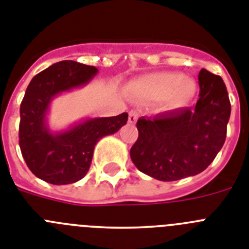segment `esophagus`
Listing matches in <instances>:
<instances>
[{"label": "esophagus", "instance_id": "esophagus-1", "mask_svg": "<svg viewBox=\"0 0 249 249\" xmlns=\"http://www.w3.org/2000/svg\"><path fill=\"white\" fill-rule=\"evenodd\" d=\"M137 120H138V112L131 110V111L129 112V123H130V124H135Z\"/></svg>", "mask_w": 249, "mask_h": 249}]
</instances>
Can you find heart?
Masks as SVG:
<instances>
[{
    "instance_id": "1",
    "label": "heart",
    "mask_w": 249,
    "mask_h": 249,
    "mask_svg": "<svg viewBox=\"0 0 249 249\" xmlns=\"http://www.w3.org/2000/svg\"><path fill=\"white\" fill-rule=\"evenodd\" d=\"M130 91L142 99H166L170 107H180L187 105L193 99L196 94V84L193 80L184 79L181 73H155L131 84Z\"/></svg>"
}]
</instances>
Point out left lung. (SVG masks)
Masks as SVG:
<instances>
[{
	"label": "left lung",
	"mask_w": 249,
	"mask_h": 249,
	"mask_svg": "<svg viewBox=\"0 0 249 249\" xmlns=\"http://www.w3.org/2000/svg\"><path fill=\"white\" fill-rule=\"evenodd\" d=\"M199 99L181 107L142 116L139 137L130 149L134 165L161 181L193 177L207 169L222 149L231 116V103L222 77L202 69Z\"/></svg>",
	"instance_id": "obj_1"
}]
</instances>
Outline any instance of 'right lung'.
<instances>
[{"label":"right lung","instance_id":"1","mask_svg":"<svg viewBox=\"0 0 249 249\" xmlns=\"http://www.w3.org/2000/svg\"><path fill=\"white\" fill-rule=\"evenodd\" d=\"M96 73L94 66L65 60L37 73L26 89L20 107L21 153L29 169L50 184H71L83 179L96 142L126 124L127 114L123 112L85 119L61 131L50 130L47 114L53 98L85 86Z\"/></svg>","mask_w":249,"mask_h":249}]
</instances>
